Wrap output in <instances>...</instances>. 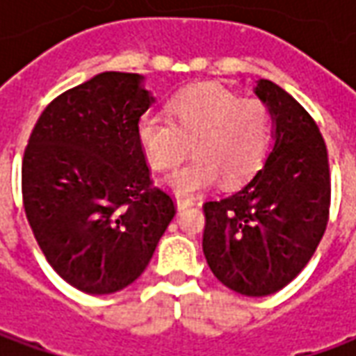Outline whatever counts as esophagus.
Instances as JSON below:
<instances>
[{
  "label": "esophagus",
  "mask_w": 356,
  "mask_h": 356,
  "mask_svg": "<svg viewBox=\"0 0 356 356\" xmlns=\"http://www.w3.org/2000/svg\"><path fill=\"white\" fill-rule=\"evenodd\" d=\"M175 204H177V209H186L194 206V200L193 198H185V196H177L175 198Z\"/></svg>",
  "instance_id": "esophagus-1"
}]
</instances>
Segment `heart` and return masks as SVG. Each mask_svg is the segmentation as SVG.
<instances>
[{
    "instance_id": "heart-1",
    "label": "heart",
    "mask_w": 356,
    "mask_h": 356,
    "mask_svg": "<svg viewBox=\"0 0 356 356\" xmlns=\"http://www.w3.org/2000/svg\"><path fill=\"white\" fill-rule=\"evenodd\" d=\"M170 120L145 114L137 139L148 165L175 168L193 148V160L163 179L177 196H193L221 177L236 186L254 177L270 145V112L261 99L240 97L216 83L179 91L168 102Z\"/></svg>"
}]
</instances>
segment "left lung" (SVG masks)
<instances>
[{"mask_svg":"<svg viewBox=\"0 0 356 356\" xmlns=\"http://www.w3.org/2000/svg\"><path fill=\"white\" fill-rule=\"evenodd\" d=\"M255 95L275 122L263 168L236 193L204 204V255L227 288L263 298L296 278L326 231L330 165L311 114L290 93L259 80Z\"/></svg>","mask_w":356,"mask_h":356,"instance_id":"left-lung-1","label":"left lung"}]
</instances>
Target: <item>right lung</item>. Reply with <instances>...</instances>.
<instances>
[{
	"instance_id": "right-lung-1",
	"label": "right lung",
	"mask_w": 356,
	"mask_h": 356,
	"mask_svg": "<svg viewBox=\"0 0 356 356\" xmlns=\"http://www.w3.org/2000/svg\"><path fill=\"white\" fill-rule=\"evenodd\" d=\"M140 74L102 72L58 95L28 139L22 202L45 259L86 293L124 290L175 216L137 139L154 102Z\"/></svg>"
}]
</instances>
